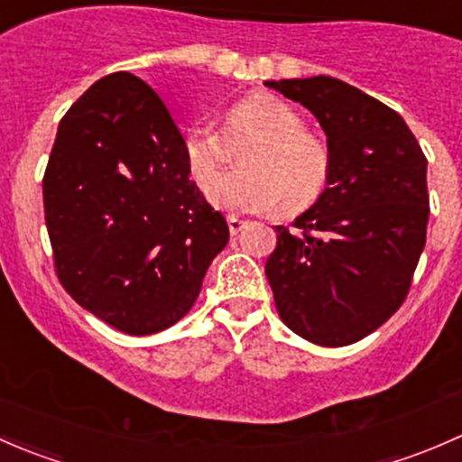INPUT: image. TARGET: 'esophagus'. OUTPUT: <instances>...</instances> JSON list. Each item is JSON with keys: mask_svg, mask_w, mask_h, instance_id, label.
Here are the masks:
<instances>
[{"mask_svg": "<svg viewBox=\"0 0 462 462\" xmlns=\"http://www.w3.org/2000/svg\"><path fill=\"white\" fill-rule=\"evenodd\" d=\"M245 221H241L239 217H227V227H230V235H239L244 230Z\"/></svg>", "mask_w": 462, "mask_h": 462, "instance_id": "34e87169", "label": "esophagus"}]
</instances>
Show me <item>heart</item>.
Instances as JSON below:
<instances>
[{"label": "heart", "instance_id": "obj_1", "mask_svg": "<svg viewBox=\"0 0 462 462\" xmlns=\"http://www.w3.org/2000/svg\"><path fill=\"white\" fill-rule=\"evenodd\" d=\"M230 134L257 136L241 158L245 171L218 180L226 167V141L214 129H192L183 138V156L199 188L227 209L265 212L274 205L286 214L309 209L330 179V149L292 105L273 93H254L236 102L227 116Z\"/></svg>", "mask_w": 462, "mask_h": 462}]
</instances>
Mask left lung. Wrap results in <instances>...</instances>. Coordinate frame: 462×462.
Wrapping results in <instances>:
<instances>
[{
  "label": "left lung",
  "instance_id": "8db88e82",
  "mask_svg": "<svg viewBox=\"0 0 462 462\" xmlns=\"http://www.w3.org/2000/svg\"><path fill=\"white\" fill-rule=\"evenodd\" d=\"M313 111L328 136L318 203L277 226L265 277L283 324L319 346H348L407 300L427 241V158L391 106L337 78L265 82Z\"/></svg>",
  "mask_w": 462,
  "mask_h": 462
}]
</instances>
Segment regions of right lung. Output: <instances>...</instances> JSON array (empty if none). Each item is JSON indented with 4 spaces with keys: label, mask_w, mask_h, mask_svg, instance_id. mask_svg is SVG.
Instances as JSON below:
<instances>
[{
    "label": "right lung",
    "mask_w": 462,
    "mask_h": 462,
    "mask_svg": "<svg viewBox=\"0 0 462 462\" xmlns=\"http://www.w3.org/2000/svg\"><path fill=\"white\" fill-rule=\"evenodd\" d=\"M42 192L60 283L127 335L185 318L230 236L189 180L165 102L125 71L88 87L60 120Z\"/></svg>",
    "instance_id": "add662e5"
}]
</instances>
